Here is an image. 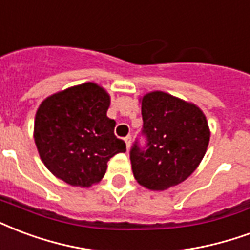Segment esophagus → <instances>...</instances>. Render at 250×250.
Segmentation results:
<instances>
[{
  "label": "esophagus",
  "instance_id": "esophagus-1",
  "mask_svg": "<svg viewBox=\"0 0 250 250\" xmlns=\"http://www.w3.org/2000/svg\"><path fill=\"white\" fill-rule=\"evenodd\" d=\"M124 140H125L126 147H127V149H129V147H130V144H132V136H126V137H125V138H124Z\"/></svg>",
  "mask_w": 250,
  "mask_h": 250
}]
</instances>
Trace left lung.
I'll list each match as a JSON object with an SVG mask.
<instances>
[{
    "instance_id": "obj_1",
    "label": "left lung",
    "mask_w": 250,
    "mask_h": 250,
    "mask_svg": "<svg viewBox=\"0 0 250 250\" xmlns=\"http://www.w3.org/2000/svg\"><path fill=\"white\" fill-rule=\"evenodd\" d=\"M145 145L137 138L130 149L133 175L153 191L167 189L187 179L202 162L209 142L203 112L194 104L165 92L142 99Z\"/></svg>"
}]
</instances>
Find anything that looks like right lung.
I'll use <instances>...</instances> for the list:
<instances>
[{"instance_id":"right-lung-1","label":"right lung","mask_w":250,"mask_h":250,"mask_svg":"<svg viewBox=\"0 0 250 250\" xmlns=\"http://www.w3.org/2000/svg\"><path fill=\"white\" fill-rule=\"evenodd\" d=\"M109 95L85 83L47 97L39 106L34 140L46 167L71 186L101 181L106 163L126 145L114 136L116 121L106 116Z\"/></svg>"}]
</instances>
